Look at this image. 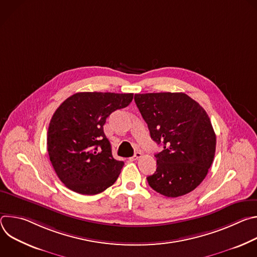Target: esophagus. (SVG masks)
<instances>
[{
    "instance_id": "34e87169",
    "label": "esophagus",
    "mask_w": 257,
    "mask_h": 257,
    "mask_svg": "<svg viewBox=\"0 0 257 257\" xmlns=\"http://www.w3.org/2000/svg\"><path fill=\"white\" fill-rule=\"evenodd\" d=\"M141 157H142V154H141V153H139V152H137V153H135V154H134V156H133V157H131L129 160H130L131 162H133V161H136V160L140 159Z\"/></svg>"
}]
</instances>
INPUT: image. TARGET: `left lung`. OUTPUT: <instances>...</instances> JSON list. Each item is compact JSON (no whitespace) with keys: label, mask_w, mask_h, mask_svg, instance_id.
<instances>
[{"label":"left lung","mask_w":257,"mask_h":257,"mask_svg":"<svg viewBox=\"0 0 257 257\" xmlns=\"http://www.w3.org/2000/svg\"><path fill=\"white\" fill-rule=\"evenodd\" d=\"M151 137L163 151L150 186L167 197L194 190L207 175L215 153V133L204 108L183 92L138 93L134 96Z\"/></svg>","instance_id":"left-lung-1"}]
</instances>
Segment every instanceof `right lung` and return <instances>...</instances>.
Listing matches in <instances>:
<instances>
[{
    "label": "right lung",
    "mask_w": 257,
    "mask_h": 257,
    "mask_svg": "<svg viewBox=\"0 0 257 257\" xmlns=\"http://www.w3.org/2000/svg\"><path fill=\"white\" fill-rule=\"evenodd\" d=\"M132 99L133 93L77 92L56 109L48 130V153L67 188L94 195L116 182L124 162L113 158L103 125Z\"/></svg>",
    "instance_id": "1"
}]
</instances>
